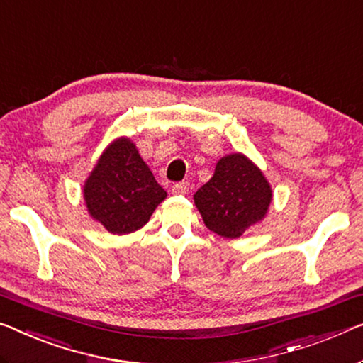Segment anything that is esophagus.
Here are the masks:
<instances>
[{"label":"esophagus","mask_w":363,"mask_h":363,"mask_svg":"<svg viewBox=\"0 0 363 363\" xmlns=\"http://www.w3.org/2000/svg\"><path fill=\"white\" fill-rule=\"evenodd\" d=\"M171 191L174 196H186V194L189 192V182H177L172 186Z\"/></svg>","instance_id":"obj_1"}]
</instances>
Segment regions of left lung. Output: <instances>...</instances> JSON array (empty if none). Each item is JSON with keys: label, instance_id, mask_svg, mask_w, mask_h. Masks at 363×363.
<instances>
[{"label": "left lung", "instance_id": "8db88e82", "mask_svg": "<svg viewBox=\"0 0 363 363\" xmlns=\"http://www.w3.org/2000/svg\"><path fill=\"white\" fill-rule=\"evenodd\" d=\"M194 202L210 231L235 240L266 216L272 189L250 158L231 153L216 163L213 177L194 194Z\"/></svg>", "mask_w": 363, "mask_h": 363}]
</instances>
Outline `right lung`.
I'll use <instances>...</instances> for the list:
<instances>
[{
    "label": "right lung",
    "instance_id": "obj_1",
    "mask_svg": "<svg viewBox=\"0 0 363 363\" xmlns=\"http://www.w3.org/2000/svg\"><path fill=\"white\" fill-rule=\"evenodd\" d=\"M89 215L112 235H128L148 223L166 191L130 138H117L104 150L84 182Z\"/></svg>",
    "mask_w": 363,
    "mask_h": 363
}]
</instances>
